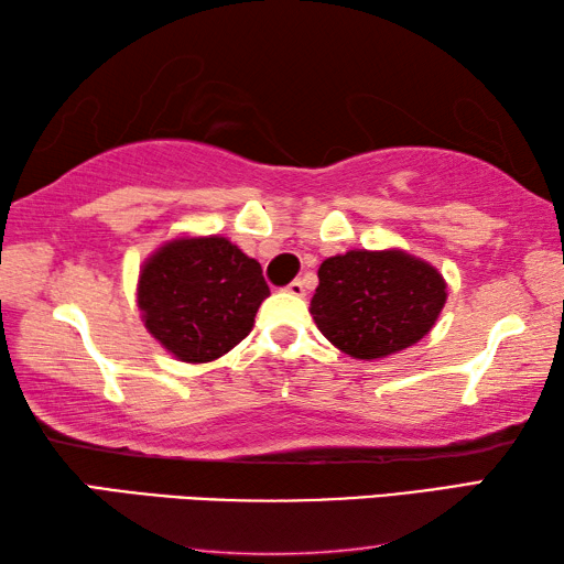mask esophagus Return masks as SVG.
I'll return each instance as SVG.
<instances>
[{
  "instance_id": "esophagus-1",
  "label": "esophagus",
  "mask_w": 564,
  "mask_h": 564,
  "mask_svg": "<svg viewBox=\"0 0 564 564\" xmlns=\"http://www.w3.org/2000/svg\"><path fill=\"white\" fill-rule=\"evenodd\" d=\"M285 291H289L291 295H295V299H303V295H305V283L301 279H295V281L289 283V289H285Z\"/></svg>"
}]
</instances>
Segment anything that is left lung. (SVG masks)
I'll use <instances>...</instances> for the list:
<instances>
[{
	"mask_svg": "<svg viewBox=\"0 0 564 564\" xmlns=\"http://www.w3.org/2000/svg\"><path fill=\"white\" fill-rule=\"evenodd\" d=\"M447 301L443 273L403 248L330 256L318 269L311 316L340 352L378 360L415 346Z\"/></svg>",
	"mask_w": 564,
	"mask_h": 564,
	"instance_id": "obj_1",
	"label": "left lung"
}]
</instances>
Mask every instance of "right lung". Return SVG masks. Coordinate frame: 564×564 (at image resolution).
<instances>
[{"mask_svg": "<svg viewBox=\"0 0 564 564\" xmlns=\"http://www.w3.org/2000/svg\"><path fill=\"white\" fill-rule=\"evenodd\" d=\"M271 291L261 263L226 236L178 234L141 263L137 305L144 328L181 362H212L253 328Z\"/></svg>", "mask_w": 564, "mask_h": 564, "instance_id": "obj_1", "label": "right lung"}]
</instances>
